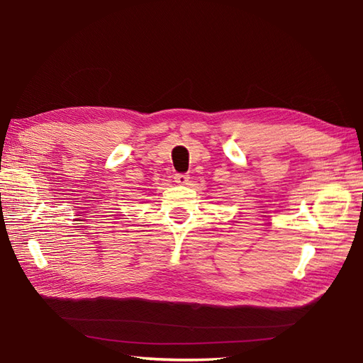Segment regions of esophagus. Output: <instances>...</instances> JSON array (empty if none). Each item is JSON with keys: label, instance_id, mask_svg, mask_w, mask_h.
<instances>
[{"label": "esophagus", "instance_id": "34e87169", "mask_svg": "<svg viewBox=\"0 0 363 363\" xmlns=\"http://www.w3.org/2000/svg\"><path fill=\"white\" fill-rule=\"evenodd\" d=\"M190 176L186 173H176L174 174V182L179 184V186H187Z\"/></svg>", "mask_w": 363, "mask_h": 363}]
</instances>
